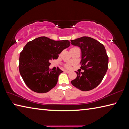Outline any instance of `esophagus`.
Here are the masks:
<instances>
[{
  "mask_svg": "<svg viewBox=\"0 0 129 129\" xmlns=\"http://www.w3.org/2000/svg\"><path fill=\"white\" fill-rule=\"evenodd\" d=\"M64 72L67 73V74H69V73H70V71H68V70H64Z\"/></svg>",
  "mask_w": 129,
  "mask_h": 129,
  "instance_id": "esophagus-1",
  "label": "esophagus"
}]
</instances>
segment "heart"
<instances>
[{"label": "heart", "instance_id": "heart-1", "mask_svg": "<svg viewBox=\"0 0 129 129\" xmlns=\"http://www.w3.org/2000/svg\"><path fill=\"white\" fill-rule=\"evenodd\" d=\"M74 48H72V49H74ZM70 66H71L70 64H67L66 66V67L67 68H70Z\"/></svg>", "mask_w": 129, "mask_h": 129}]
</instances>
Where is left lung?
I'll return each mask as SVG.
<instances>
[{
	"label": "left lung",
	"mask_w": 129,
	"mask_h": 129,
	"mask_svg": "<svg viewBox=\"0 0 129 129\" xmlns=\"http://www.w3.org/2000/svg\"><path fill=\"white\" fill-rule=\"evenodd\" d=\"M71 44L81 49L80 68L84 70L76 72L77 77L71 84L81 91L91 90L101 83L108 70V57L105 48L98 41L87 36L72 40Z\"/></svg>",
	"instance_id": "left-lung-1"
}]
</instances>
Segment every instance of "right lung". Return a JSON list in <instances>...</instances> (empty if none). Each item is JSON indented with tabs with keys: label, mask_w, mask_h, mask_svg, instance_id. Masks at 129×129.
<instances>
[{
	"label": "right lung",
	"mask_w": 129,
	"mask_h": 129,
	"mask_svg": "<svg viewBox=\"0 0 129 129\" xmlns=\"http://www.w3.org/2000/svg\"><path fill=\"white\" fill-rule=\"evenodd\" d=\"M68 40L55 41L41 36L29 42L19 55V70L26 85L31 90L45 93L53 89L63 71L50 70V61L56 59L63 50L69 47Z\"/></svg>",
	"instance_id": "right-lung-1"
}]
</instances>
